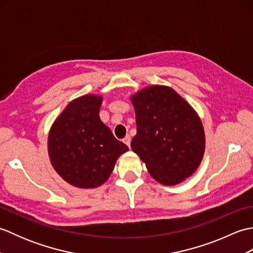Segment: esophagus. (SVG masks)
I'll return each mask as SVG.
<instances>
[{
  "instance_id": "obj_1",
  "label": "esophagus",
  "mask_w": 253,
  "mask_h": 253,
  "mask_svg": "<svg viewBox=\"0 0 253 253\" xmlns=\"http://www.w3.org/2000/svg\"><path fill=\"white\" fill-rule=\"evenodd\" d=\"M130 141H131V138H130V136H129V135H127L125 138L123 139V142H124V143H126L127 146L129 147V148H130Z\"/></svg>"
}]
</instances>
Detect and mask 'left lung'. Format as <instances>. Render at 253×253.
<instances>
[{"mask_svg":"<svg viewBox=\"0 0 253 253\" xmlns=\"http://www.w3.org/2000/svg\"><path fill=\"white\" fill-rule=\"evenodd\" d=\"M129 99L137 124L132 151L160 184L175 186L186 180L200 166L206 150L198 113L169 85H148Z\"/></svg>","mask_w":253,"mask_h":253,"instance_id":"left-lung-1","label":"left lung"}]
</instances>
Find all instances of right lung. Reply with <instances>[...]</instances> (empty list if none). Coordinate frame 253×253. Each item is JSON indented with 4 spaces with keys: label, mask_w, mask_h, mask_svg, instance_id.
I'll return each mask as SVG.
<instances>
[{
    "label": "right lung",
    "mask_w": 253,
    "mask_h": 253,
    "mask_svg": "<svg viewBox=\"0 0 253 253\" xmlns=\"http://www.w3.org/2000/svg\"><path fill=\"white\" fill-rule=\"evenodd\" d=\"M103 96L88 93L69 102L53 122L47 153L56 173L69 185L93 189L109 179L128 147L100 118Z\"/></svg>",
    "instance_id": "obj_1"
}]
</instances>
